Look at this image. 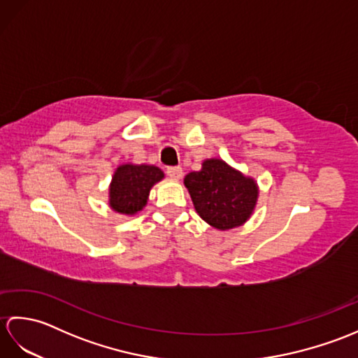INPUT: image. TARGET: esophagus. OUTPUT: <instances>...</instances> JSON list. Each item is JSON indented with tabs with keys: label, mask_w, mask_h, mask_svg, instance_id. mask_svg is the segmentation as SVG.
<instances>
[{
	"label": "esophagus",
	"mask_w": 358,
	"mask_h": 358,
	"mask_svg": "<svg viewBox=\"0 0 358 358\" xmlns=\"http://www.w3.org/2000/svg\"><path fill=\"white\" fill-rule=\"evenodd\" d=\"M166 173L169 175V178H172L175 181L183 177V171H181V167H167Z\"/></svg>",
	"instance_id": "obj_1"
}]
</instances>
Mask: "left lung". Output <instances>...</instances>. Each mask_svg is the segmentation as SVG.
<instances>
[{"instance_id": "1", "label": "left lung", "mask_w": 358, "mask_h": 358, "mask_svg": "<svg viewBox=\"0 0 358 358\" xmlns=\"http://www.w3.org/2000/svg\"><path fill=\"white\" fill-rule=\"evenodd\" d=\"M185 186L196 214L218 231L243 226L257 206V181L222 158L204 159L200 171L186 175Z\"/></svg>"}]
</instances>
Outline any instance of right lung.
<instances>
[{"mask_svg": "<svg viewBox=\"0 0 358 358\" xmlns=\"http://www.w3.org/2000/svg\"><path fill=\"white\" fill-rule=\"evenodd\" d=\"M164 178L154 164H120L109 185V208L117 214L132 217L148 204L150 189Z\"/></svg>", "mask_w": 358, "mask_h": 358, "instance_id": "right-lung-1", "label": "right lung"}]
</instances>
